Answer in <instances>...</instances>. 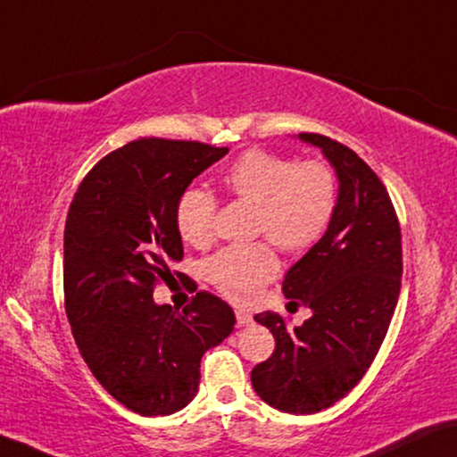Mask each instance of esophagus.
<instances>
[{
	"instance_id": "1",
	"label": "esophagus",
	"mask_w": 457,
	"mask_h": 457,
	"mask_svg": "<svg viewBox=\"0 0 457 457\" xmlns=\"http://www.w3.org/2000/svg\"><path fill=\"white\" fill-rule=\"evenodd\" d=\"M235 314H237V327H249L251 322H253V317H251L249 312H245V311H237Z\"/></svg>"
}]
</instances>
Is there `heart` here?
I'll return each instance as SVG.
<instances>
[{"mask_svg":"<svg viewBox=\"0 0 457 457\" xmlns=\"http://www.w3.org/2000/svg\"><path fill=\"white\" fill-rule=\"evenodd\" d=\"M222 186L233 200L253 204V230L265 233L284 251H302L317 241L331 220L337 179L325 161L294 163L276 153L251 149L227 173ZM216 198L200 187L181 194L175 224L184 241L204 247L214 238ZM268 243L227 247L206 265L208 279L235 302H247L278 273Z\"/></svg>","mask_w":457,"mask_h":457,"instance_id":"obj_1","label":"heart"}]
</instances>
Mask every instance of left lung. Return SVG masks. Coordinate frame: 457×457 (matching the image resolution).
<instances>
[{
	"label": "left lung",
	"mask_w": 457,
	"mask_h": 457,
	"mask_svg": "<svg viewBox=\"0 0 457 457\" xmlns=\"http://www.w3.org/2000/svg\"><path fill=\"white\" fill-rule=\"evenodd\" d=\"M298 138L331 163L337 202L325 235L284 278L286 298L312 317L287 328L276 312L255 314L276 351L253 368L251 384L273 409L312 415L355 388L374 361L398 302L403 245L390 195L366 161L328 137Z\"/></svg>",
	"instance_id": "obj_1"
}]
</instances>
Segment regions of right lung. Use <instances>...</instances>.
<instances>
[{
    "instance_id": "add662e5",
    "label": "right lung",
    "mask_w": 457,
    "mask_h": 457,
    "mask_svg": "<svg viewBox=\"0 0 457 457\" xmlns=\"http://www.w3.org/2000/svg\"><path fill=\"white\" fill-rule=\"evenodd\" d=\"M227 153L192 140H132L86 175L69 208L62 284L75 343L96 380L143 417L192 403L202 355L237 322L208 292L181 312L153 300V286L173 278L170 263L184 257L181 194Z\"/></svg>"
}]
</instances>
